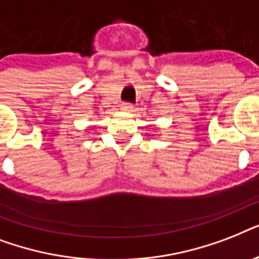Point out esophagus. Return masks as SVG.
I'll use <instances>...</instances> for the list:
<instances>
[{
  "instance_id": "34e87169",
  "label": "esophagus",
  "mask_w": 259,
  "mask_h": 259,
  "mask_svg": "<svg viewBox=\"0 0 259 259\" xmlns=\"http://www.w3.org/2000/svg\"><path fill=\"white\" fill-rule=\"evenodd\" d=\"M122 110H125V111H129V113H133L134 110H136V107H134V105H132V103H123V105L121 106Z\"/></svg>"
}]
</instances>
